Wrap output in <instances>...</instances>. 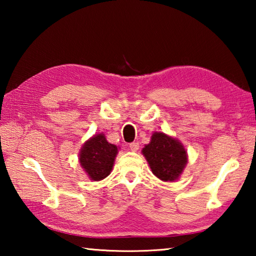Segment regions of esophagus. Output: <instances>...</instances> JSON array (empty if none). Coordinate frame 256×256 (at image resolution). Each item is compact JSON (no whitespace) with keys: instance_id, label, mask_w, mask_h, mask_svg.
<instances>
[{"instance_id":"obj_1","label":"esophagus","mask_w":256,"mask_h":256,"mask_svg":"<svg viewBox=\"0 0 256 256\" xmlns=\"http://www.w3.org/2000/svg\"><path fill=\"white\" fill-rule=\"evenodd\" d=\"M130 149H131L132 151H138V142H132V144H130Z\"/></svg>"}]
</instances>
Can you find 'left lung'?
Segmentation results:
<instances>
[{
  "label": "left lung",
  "instance_id": "left-lung-1",
  "mask_svg": "<svg viewBox=\"0 0 256 256\" xmlns=\"http://www.w3.org/2000/svg\"><path fill=\"white\" fill-rule=\"evenodd\" d=\"M154 175L164 182L177 180L188 162V154L183 144L162 132H154L151 141L142 149Z\"/></svg>",
  "mask_w": 256,
  "mask_h": 256
}]
</instances>
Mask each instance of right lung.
I'll list each match as a JSON object with an SVG mask.
<instances>
[{
	"label": "right lung",
	"instance_id": "right-lung-1",
	"mask_svg": "<svg viewBox=\"0 0 256 256\" xmlns=\"http://www.w3.org/2000/svg\"><path fill=\"white\" fill-rule=\"evenodd\" d=\"M118 151V146L110 144L102 133L96 134L82 146L79 162L90 180H102L110 174Z\"/></svg>",
	"mask_w": 256,
	"mask_h": 256
}]
</instances>
